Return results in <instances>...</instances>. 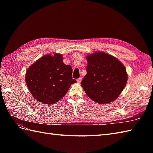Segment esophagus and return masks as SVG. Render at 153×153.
I'll use <instances>...</instances> for the list:
<instances>
[{
    "mask_svg": "<svg viewBox=\"0 0 153 153\" xmlns=\"http://www.w3.org/2000/svg\"><path fill=\"white\" fill-rule=\"evenodd\" d=\"M82 79L81 78V77H79V79H77V83H81V82H82Z\"/></svg>",
    "mask_w": 153,
    "mask_h": 153,
    "instance_id": "obj_1",
    "label": "esophagus"
}]
</instances>
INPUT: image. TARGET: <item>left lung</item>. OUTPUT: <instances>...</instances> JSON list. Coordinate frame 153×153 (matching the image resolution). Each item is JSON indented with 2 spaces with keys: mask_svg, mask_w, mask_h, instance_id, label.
<instances>
[{
  "mask_svg": "<svg viewBox=\"0 0 153 153\" xmlns=\"http://www.w3.org/2000/svg\"><path fill=\"white\" fill-rule=\"evenodd\" d=\"M87 74L82 86L87 95L99 104L114 101L124 88L128 74L116 58L102 52L87 56Z\"/></svg>",
  "mask_w": 153,
  "mask_h": 153,
  "instance_id": "left-lung-1",
  "label": "left lung"
}]
</instances>
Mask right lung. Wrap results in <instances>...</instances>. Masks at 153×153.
<instances>
[{
    "label": "right lung",
    "mask_w": 153,
    "mask_h": 153,
    "mask_svg": "<svg viewBox=\"0 0 153 153\" xmlns=\"http://www.w3.org/2000/svg\"><path fill=\"white\" fill-rule=\"evenodd\" d=\"M63 56L55 53L42 56L28 68L25 82L34 98L45 105L56 103L76 83L72 68L63 63Z\"/></svg>",
    "instance_id": "1"
}]
</instances>
